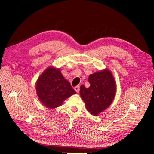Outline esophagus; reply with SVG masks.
Returning a JSON list of instances; mask_svg holds the SVG:
<instances>
[{
    "mask_svg": "<svg viewBox=\"0 0 154 154\" xmlns=\"http://www.w3.org/2000/svg\"><path fill=\"white\" fill-rule=\"evenodd\" d=\"M74 90H75V91L77 93H79V91H80V86H76L75 88H74Z\"/></svg>",
    "mask_w": 154,
    "mask_h": 154,
    "instance_id": "34e87169",
    "label": "esophagus"
}]
</instances>
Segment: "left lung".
I'll list each match as a JSON object with an SVG mask.
<instances>
[{
    "instance_id": "left-lung-1",
    "label": "left lung",
    "mask_w": 154,
    "mask_h": 154,
    "mask_svg": "<svg viewBox=\"0 0 154 154\" xmlns=\"http://www.w3.org/2000/svg\"><path fill=\"white\" fill-rule=\"evenodd\" d=\"M89 88L80 86V94L87 110L97 116L111 105L116 94V86L111 72L105 69L90 75Z\"/></svg>"
}]
</instances>
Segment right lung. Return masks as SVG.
Segmentation results:
<instances>
[{
	"instance_id": "obj_1",
	"label": "right lung",
	"mask_w": 154,
	"mask_h": 154,
	"mask_svg": "<svg viewBox=\"0 0 154 154\" xmlns=\"http://www.w3.org/2000/svg\"><path fill=\"white\" fill-rule=\"evenodd\" d=\"M36 90L40 101L51 109L61 105L65 99L76 93L60 70L53 67L46 69L39 77Z\"/></svg>"
}]
</instances>
